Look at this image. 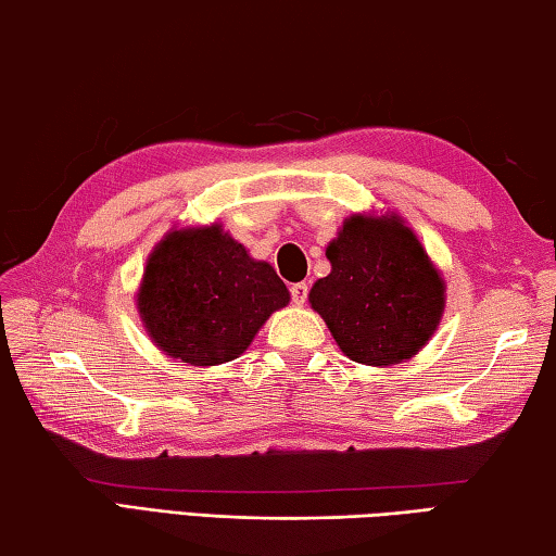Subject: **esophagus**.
<instances>
[{"instance_id":"esophagus-1","label":"esophagus","mask_w":556,"mask_h":556,"mask_svg":"<svg viewBox=\"0 0 556 556\" xmlns=\"http://www.w3.org/2000/svg\"><path fill=\"white\" fill-rule=\"evenodd\" d=\"M289 291H291V299H294V304L301 306L308 296V285L306 281H296V285L289 287Z\"/></svg>"}]
</instances>
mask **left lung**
I'll return each instance as SVG.
<instances>
[{
    "label": "left lung",
    "instance_id": "8db88e82",
    "mask_svg": "<svg viewBox=\"0 0 556 556\" xmlns=\"http://www.w3.org/2000/svg\"><path fill=\"white\" fill-rule=\"evenodd\" d=\"M326 257L331 275L312 287L308 304L351 361L388 368L427 345L444 314L446 287L397 213L345 218Z\"/></svg>",
    "mask_w": 556,
    "mask_h": 556
}]
</instances>
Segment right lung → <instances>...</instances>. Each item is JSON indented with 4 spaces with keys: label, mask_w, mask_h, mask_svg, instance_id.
Returning <instances> with one entry per match:
<instances>
[{
    "label": "right lung",
    "mask_w": 556,
    "mask_h": 556,
    "mask_svg": "<svg viewBox=\"0 0 556 556\" xmlns=\"http://www.w3.org/2000/svg\"><path fill=\"white\" fill-rule=\"evenodd\" d=\"M287 304L289 291L271 265L252 260L218 223L168 230L137 291L149 338L166 355L203 368L240 357Z\"/></svg>",
    "instance_id": "1"
}]
</instances>
